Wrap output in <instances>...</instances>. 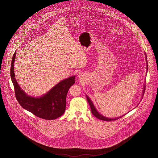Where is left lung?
<instances>
[{
  "mask_svg": "<svg viewBox=\"0 0 158 158\" xmlns=\"http://www.w3.org/2000/svg\"><path fill=\"white\" fill-rule=\"evenodd\" d=\"M145 56H146V69H147V70H148V61H147V57H146V54H145ZM147 72H148V71H147ZM145 85H144V86H143V95H144V91H145ZM86 98H87V101H88V103H89V104L90 105V109H91V111H92V113L93 114V115L95 117H97V118L98 119H100V120H104V121H114V120H116L117 119H118V118H120L121 117H122L123 116H124V115H125L124 114L123 115H122V116H120V117H117V118H108V117H105V116H104V115H102L101 114H100V113L98 112V111H97V110L96 109V108H95V105H94V104H93V102H92V101L90 100V98H89V97H88V95H86Z\"/></svg>",
  "mask_w": 158,
  "mask_h": 158,
  "instance_id": "obj_1",
  "label": "left lung"
}]
</instances>
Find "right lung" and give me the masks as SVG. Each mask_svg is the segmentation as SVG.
Returning <instances> with one entry per match:
<instances>
[{"label":"right lung","instance_id":"add662e5","mask_svg":"<svg viewBox=\"0 0 158 158\" xmlns=\"http://www.w3.org/2000/svg\"><path fill=\"white\" fill-rule=\"evenodd\" d=\"M15 57L16 52L11 63L10 77L15 89L16 98L19 104L25 110L43 119L55 120L62 115L66 110L68 90L75 82V76L61 81L41 97H31L21 89L15 79Z\"/></svg>","mask_w":158,"mask_h":158}]
</instances>
